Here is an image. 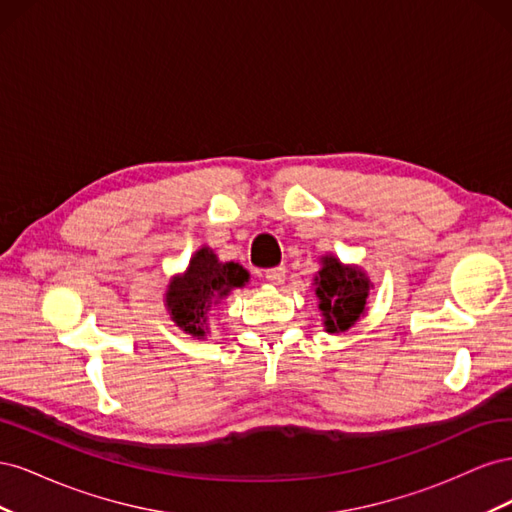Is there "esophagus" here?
I'll list each match as a JSON object with an SVG mask.
<instances>
[{"instance_id":"esophagus-1","label":"esophagus","mask_w":512,"mask_h":512,"mask_svg":"<svg viewBox=\"0 0 512 512\" xmlns=\"http://www.w3.org/2000/svg\"><path fill=\"white\" fill-rule=\"evenodd\" d=\"M265 277H267V282H271V284H275V286H280V284H284V280H286V269H284V267L267 269V271H265Z\"/></svg>"}]
</instances>
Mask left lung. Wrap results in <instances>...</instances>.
Instances as JSON below:
<instances>
[{
  "instance_id": "obj_1",
  "label": "left lung",
  "mask_w": 512,
  "mask_h": 512,
  "mask_svg": "<svg viewBox=\"0 0 512 512\" xmlns=\"http://www.w3.org/2000/svg\"><path fill=\"white\" fill-rule=\"evenodd\" d=\"M314 277L318 309L329 333H346L367 312L371 280L361 267L342 265L335 256H322Z\"/></svg>"
}]
</instances>
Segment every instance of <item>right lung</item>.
Returning a JSON list of instances; mask_svg holds the SVG:
<instances>
[{"mask_svg":"<svg viewBox=\"0 0 512 512\" xmlns=\"http://www.w3.org/2000/svg\"><path fill=\"white\" fill-rule=\"evenodd\" d=\"M250 282L239 262H220L211 247H200L190 265L166 288V307L177 327L192 337L207 335V314L235 288Z\"/></svg>","mask_w":512,"mask_h":512,"instance_id":"1","label":"right lung"}]
</instances>
